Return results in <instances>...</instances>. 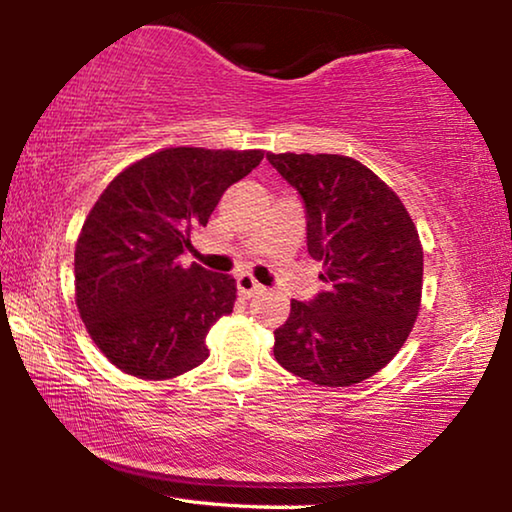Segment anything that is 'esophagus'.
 Wrapping results in <instances>:
<instances>
[{
  "mask_svg": "<svg viewBox=\"0 0 512 512\" xmlns=\"http://www.w3.org/2000/svg\"><path fill=\"white\" fill-rule=\"evenodd\" d=\"M237 291H239L244 298H255L257 293L264 291V287L255 280L253 275L241 273V275H237Z\"/></svg>",
  "mask_w": 512,
  "mask_h": 512,
  "instance_id": "34e87169",
  "label": "esophagus"
}]
</instances>
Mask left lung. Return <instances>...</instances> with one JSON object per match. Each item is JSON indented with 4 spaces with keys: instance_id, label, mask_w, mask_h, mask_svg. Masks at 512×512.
I'll return each mask as SVG.
<instances>
[{
    "instance_id": "8db88e82",
    "label": "left lung",
    "mask_w": 512,
    "mask_h": 512,
    "mask_svg": "<svg viewBox=\"0 0 512 512\" xmlns=\"http://www.w3.org/2000/svg\"><path fill=\"white\" fill-rule=\"evenodd\" d=\"M296 189L307 216V250L323 262L325 287L291 300L275 329L282 368L318 386H352L379 372L418 318L422 246L393 189L345 155L266 153Z\"/></svg>"
}]
</instances>
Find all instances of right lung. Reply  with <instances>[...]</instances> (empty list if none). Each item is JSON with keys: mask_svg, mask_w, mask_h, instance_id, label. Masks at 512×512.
I'll list each match as a JSON object with an SVG mask.
<instances>
[{"mask_svg": "<svg viewBox=\"0 0 512 512\" xmlns=\"http://www.w3.org/2000/svg\"><path fill=\"white\" fill-rule=\"evenodd\" d=\"M262 158V151L164 149L121 171L94 203L74 253L76 305L119 370L171 379L207 359V332L235 307V277L185 268L180 257L225 189Z\"/></svg>", "mask_w": 512, "mask_h": 512, "instance_id": "obj_1", "label": "right lung"}]
</instances>
